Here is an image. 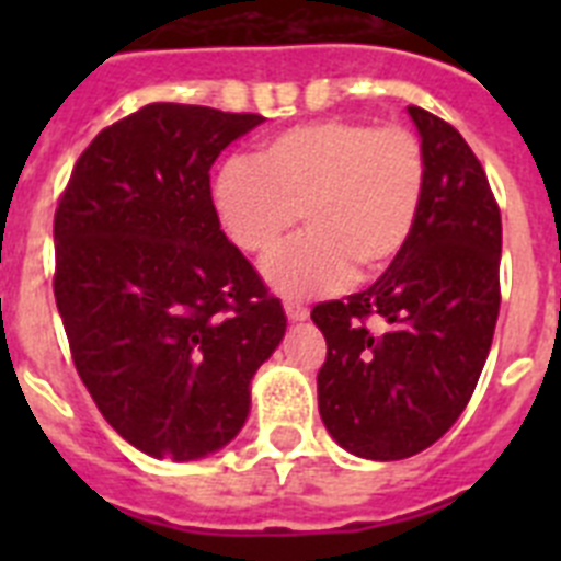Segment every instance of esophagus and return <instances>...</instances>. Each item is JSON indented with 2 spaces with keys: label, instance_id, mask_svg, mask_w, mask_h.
<instances>
[{
  "label": "esophagus",
  "instance_id": "obj_1",
  "mask_svg": "<svg viewBox=\"0 0 561 561\" xmlns=\"http://www.w3.org/2000/svg\"><path fill=\"white\" fill-rule=\"evenodd\" d=\"M284 309L289 320H306V317H309V309H306L300 300H291V297H286L284 300Z\"/></svg>",
  "mask_w": 561,
  "mask_h": 561
}]
</instances>
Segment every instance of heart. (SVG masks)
Listing matches in <instances>:
<instances>
[{
  "label": "heart",
  "instance_id": "b5f03b06",
  "mask_svg": "<svg viewBox=\"0 0 561 561\" xmlns=\"http://www.w3.org/2000/svg\"><path fill=\"white\" fill-rule=\"evenodd\" d=\"M424 146L410 128L354 117L300 123L232 157L216 176V210L238 250L266 255L300 221L309 232L266 261L270 284L314 295L393 264L419 219Z\"/></svg>",
  "mask_w": 561,
  "mask_h": 561
}]
</instances>
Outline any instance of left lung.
<instances>
[{
    "instance_id": "obj_1",
    "label": "left lung",
    "mask_w": 561,
    "mask_h": 561,
    "mask_svg": "<svg viewBox=\"0 0 561 561\" xmlns=\"http://www.w3.org/2000/svg\"><path fill=\"white\" fill-rule=\"evenodd\" d=\"M408 112L427 160L408 244L374 286L311 309L329 345L317 374L323 424L370 460L410 458L453 427L500 311L503 225L483 165L458 128L421 106Z\"/></svg>"
}]
</instances>
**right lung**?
<instances>
[{
  "label": "right lung",
  "mask_w": 561,
  "mask_h": 561,
  "mask_svg": "<svg viewBox=\"0 0 561 561\" xmlns=\"http://www.w3.org/2000/svg\"><path fill=\"white\" fill-rule=\"evenodd\" d=\"M261 114L148 103L78 157L56 207L69 354L103 419L151 458L230 444L284 340L275 295L221 232L210 165Z\"/></svg>",
  "instance_id": "obj_1"
}]
</instances>
